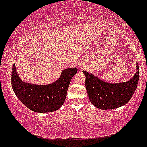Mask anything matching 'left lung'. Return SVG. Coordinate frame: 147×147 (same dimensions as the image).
<instances>
[{
    "label": "left lung",
    "instance_id": "8db88e82",
    "mask_svg": "<svg viewBox=\"0 0 147 147\" xmlns=\"http://www.w3.org/2000/svg\"><path fill=\"white\" fill-rule=\"evenodd\" d=\"M85 76V87L89 100L94 107L102 110H110L127 104L136 90L139 78V65L136 73L126 82H105L91 74L83 71Z\"/></svg>",
    "mask_w": 147,
    "mask_h": 147
}]
</instances>
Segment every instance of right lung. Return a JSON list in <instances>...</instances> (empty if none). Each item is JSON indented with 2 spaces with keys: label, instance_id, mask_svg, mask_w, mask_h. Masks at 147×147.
<instances>
[{
  "label": "right lung",
  "instance_id": "1",
  "mask_svg": "<svg viewBox=\"0 0 147 147\" xmlns=\"http://www.w3.org/2000/svg\"><path fill=\"white\" fill-rule=\"evenodd\" d=\"M77 71L76 67L64 69L60 78L55 82L38 85L20 80L13 64L11 83L16 95L29 109L39 113L54 112L64 104L71 80Z\"/></svg>",
  "mask_w": 147,
  "mask_h": 147
}]
</instances>
